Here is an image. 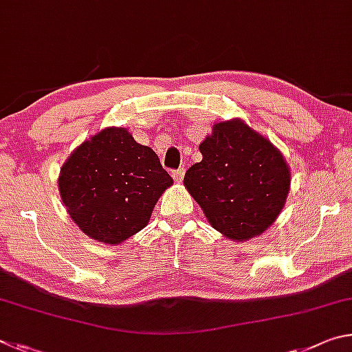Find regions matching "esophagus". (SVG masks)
Segmentation results:
<instances>
[{"label": "esophagus", "mask_w": 352, "mask_h": 352, "mask_svg": "<svg viewBox=\"0 0 352 352\" xmlns=\"http://www.w3.org/2000/svg\"><path fill=\"white\" fill-rule=\"evenodd\" d=\"M184 175H186V170H184V168H177V170H175V171L171 173L173 179H175L176 182H182Z\"/></svg>", "instance_id": "34e87169"}]
</instances>
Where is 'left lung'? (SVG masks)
Returning <instances> with one entry per match:
<instances>
[{
  "instance_id": "left-lung-1",
  "label": "left lung",
  "mask_w": 352,
  "mask_h": 352,
  "mask_svg": "<svg viewBox=\"0 0 352 352\" xmlns=\"http://www.w3.org/2000/svg\"><path fill=\"white\" fill-rule=\"evenodd\" d=\"M202 160L184 177L213 229L245 241L278 217L291 186L283 154L241 120L214 125L199 145Z\"/></svg>"
}]
</instances>
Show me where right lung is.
Returning a JSON list of instances; mask_svg holds the SVG:
<instances>
[{"instance_id":"obj_1","label":"right lung","mask_w":352,"mask_h":352,"mask_svg":"<svg viewBox=\"0 0 352 352\" xmlns=\"http://www.w3.org/2000/svg\"><path fill=\"white\" fill-rule=\"evenodd\" d=\"M173 179L157 154L126 129L107 128L76 148L60 171L63 204L80 230L119 244L144 229Z\"/></svg>"}]
</instances>
